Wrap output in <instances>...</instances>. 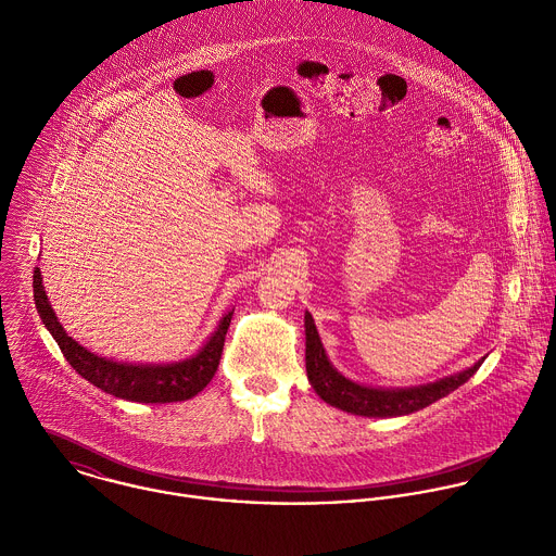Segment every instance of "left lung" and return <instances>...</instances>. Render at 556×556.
<instances>
[{
	"label": "left lung",
	"mask_w": 556,
	"mask_h": 556,
	"mask_svg": "<svg viewBox=\"0 0 556 556\" xmlns=\"http://www.w3.org/2000/svg\"><path fill=\"white\" fill-rule=\"evenodd\" d=\"M485 359V357H483ZM479 359L472 368L457 372L453 377L440 379L435 383L418 386V388H368L359 386L346 377H342L329 362L320 336L316 331L314 318L309 312H305V368L307 379L316 394L329 403L331 407H338L342 412L366 416V418H394V416H407L414 412H420L429 407L431 403L444 399L446 394L455 392L459 386H464L483 364Z\"/></svg>",
	"instance_id": "obj_1"
}]
</instances>
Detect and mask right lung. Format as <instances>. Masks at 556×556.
<instances>
[{"label": "right lung", "instance_id": "add662e5", "mask_svg": "<svg viewBox=\"0 0 556 556\" xmlns=\"http://www.w3.org/2000/svg\"><path fill=\"white\" fill-rule=\"evenodd\" d=\"M34 303L38 316L47 331L58 342L64 359L71 368L81 375L88 383L123 401L134 403H177L197 396L214 377L223 346L225 333L229 329L233 312H227L218 323L212 338L201 346V351L184 362L175 364H121L99 357L77 344L58 323L49 299L42 288L40 270H34Z\"/></svg>", "mask_w": 556, "mask_h": 556}]
</instances>
